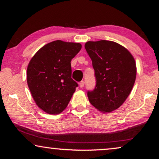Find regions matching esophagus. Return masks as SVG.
<instances>
[{
	"mask_svg": "<svg viewBox=\"0 0 159 159\" xmlns=\"http://www.w3.org/2000/svg\"><path fill=\"white\" fill-rule=\"evenodd\" d=\"M84 85H85V82L83 81V80H82V81H80V83H79V86H80V88H83L84 87Z\"/></svg>",
	"mask_w": 159,
	"mask_h": 159,
	"instance_id": "1",
	"label": "esophagus"
}]
</instances>
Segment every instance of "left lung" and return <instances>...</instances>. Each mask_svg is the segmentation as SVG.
Segmentation results:
<instances>
[{
  "instance_id": "1",
  "label": "left lung",
  "mask_w": 159,
  "mask_h": 159,
  "mask_svg": "<svg viewBox=\"0 0 159 159\" xmlns=\"http://www.w3.org/2000/svg\"><path fill=\"white\" fill-rule=\"evenodd\" d=\"M85 48L96 79L95 89L88 92V99L101 112H111L122 105L133 89L135 61L125 48L114 41H88Z\"/></svg>"
}]
</instances>
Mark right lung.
Masks as SVG:
<instances>
[{
  "label": "right lung",
  "mask_w": 159,
  "mask_h": 159,
  "mask_svg": "<svg viewBox=\"0 0 159 159\" xmlns=\"http://www.w3.org/2000/svg\"><path fill=\"white\" fill-rule=\"evenodd\" d=\"M79 43L60 40L45 45L31 59L26 80L37 106L49 114L66 108L78 86L71 79V61L81 49Z\"/></svg>",
  "instance_id": "add662e5"
}]
</instances>
